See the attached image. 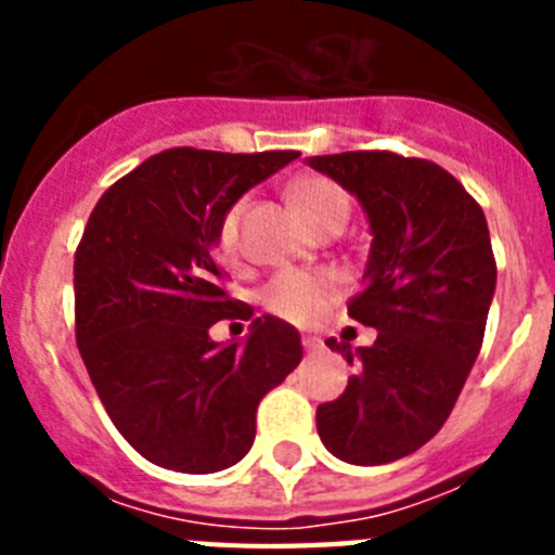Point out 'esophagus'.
I'll list each match as a JSON object with an SVG mask.
<instances>
[{
    "instance_id": "esophagus-1",
    "label": "esophagus",
    "mask_w": 555,
    "mask_h": 555,
    "mask_svg": "<svg viewBox=\"0 0 555 555\" xmlns=\"http://www.w3.org/2000/svg\"><path fill=\"white\" fill-rule=\"evenodd\" d=\"M302 347H306L308 352L322 350V338L320 336H302Z\"/></svg>"
}]
</instances>
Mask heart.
Instances as JSON below:
<instances>
[{"instance_id":"obj_1","label":"heart","mask_w":555,"mask_h":555,"mask_svg":"<svg viewBox=\"0 0 555 555\" xmlns=\"http://www.w3.org/2000/svg\"><path fill=\"white\" fill-rule=\"evenodd\" d=\"M294 205L302 210V217L317 230L345 228L350 217V194L336 180L325 175H302L288 185ZM242 203L230 205L224 217L219 219L217 244L222 255H235L238 249V222H242ZM338 292L336 274L331 272H302V269H286L274 274L263 286L261 302L278 320L294 322V325H311L327 311Z\"/></svg>"}]
</instances>
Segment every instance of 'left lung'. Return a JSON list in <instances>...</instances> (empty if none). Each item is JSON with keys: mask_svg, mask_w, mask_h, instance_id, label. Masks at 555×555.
Segmentation results:
<instances>
[{"mask_svg": "<svg viewBox=\"0 0 555 555\" xmlns=\"http://www.w3.org/2000/svg\"><path fill=\"white\" fill-rule=\"evenodd\" d=\"M308 164L356 194L375 235L347 311L377 338L356 352L325 341L356 375L317 409V430L336 459L377 467L448 423L483 345L498 263L480 205L434 160L358 150Z\"/></svg>", "mask_w": 555, "mask_h": 555, "instance_id": "8db88e82", "label": "left lung"}]
</instances>
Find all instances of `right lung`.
Masks as SVG:
<instances>
[{
    "instance_id": "right-lung-1",
    "label": "right lung",
    "mask_w": 555,
    "mask_h": 555,
    "mask_svg": "<svg viewBox=\"0 0 555 555\" xmlns=\"http://www.w3.org/2000/svg\"><path fill=\"white\" fill-rule=\"evenodd\" d=\"M294 150L175 146L111 185L75 253V333L107 416L146 461L205 475L233 467L255 439V411L300 364V333L258 317L244 346L207 336L253 319L214 258L219 219Z\"/></svg>"
}]
</instances>
